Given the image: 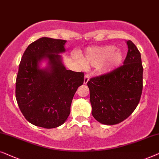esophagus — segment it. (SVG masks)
Segmentation results:
<instances>
[{
	"instance_id": "34e87169",
	"label": "esophagus",
	"mask_w": 159,
	"mask_h": 159,
	"mask_svg": "<svg viewBox=\"0 0 159 159\" xmlns=\"http://www.w3.org/2000/svg\"><path fill=\"white\" fill-rule=\"evenodd\" d=\"M89 80V74H86L84 76V84H86L88 81Z\"/></svg>"
}]
</instances>
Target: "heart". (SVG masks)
Listing matches in <instances>:
<instances>
[{
    "mask_svg": "<svg viewBox=\"0 0 159 159\" xmlns=\"http://www.w3.org/2000/svg\"><path fill=\"white\" fill-rule=\"evenodd\" d=\"M125 55L114 45H106L87 49L80 60L83 66L96 67L98 73L109 74L120 68L124 62Z\"/></svg>",
    "mask_w": 159,
    "mask_h": 159,
    "instance_id": "b5f03b06",
    "label": "heart"
}]
</instances>
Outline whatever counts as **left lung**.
Returning <instances> with one entry per match:
<instances>
[{"mask_svg":"<svg viewBox=\"0 0 159 159\" xmlns=\"http://www.w3.org/2000/svg\"><path fill=\"white\" fill-rule=\"evenodd\" d=\"M124 65L109 74L92 78L87 83L90 91L93 117L104 125L118 124L137 107L143 90L141 55L132 41Z\"/></svg>","mask_w":159,"mask_h":159,"instance_id":"8db88e82","label":"left lung"}]
</instances>
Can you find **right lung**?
Wrapping results in <instances>:
<instances>
[{
    "instance_id": "add662e5",
    "label": "right lung",
    "mask_w": 159,
    "mask_h": 159,
    "mask_svg": "<svg viewBox=\"0 0 159 159\" xmlns=\"http://www.w3.org/2000/svg\"><path fill=\"white\" fill-rule=\"evenodd\" d=\"M66 40L42 37L26 49L16 81V98L26 120L35 126L50 129L66 121L84 73L67 70L60 54ZM47 62L44 68L40 65Z\"/></svg>"
}]
</instances>
